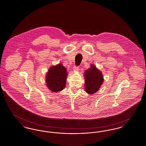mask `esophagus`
<instances>
[{
  "label": "esophagus",
  "instance_id": "obj_1",
  "mask_svg": "<svg viewBox=\"0 0 146 146\" xmlns=\"http://www.w3.org/2000/svg\"><path fill=\"white\" fill-rule=\"evenodd\" d=\"M79 70V67H77V66H74L73 67V70L74 72H77Z\"/></svg>",
  "mask_w": 146,
  "mask_h": 146
}]
</instances>
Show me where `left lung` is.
Masks as SVG:
<instances>
[{"instance_id":"left-lung-1","label":"left lung","mask_w":146,"mask_h":146,"mask_svg":"<svg viewBox=\"0 0 146 146\" xmlns=\"http://www.w3.org/2000/svg\"><path fill=\"white\" fill-rule=\"evenodd\" d=\"M85 90L90 94L97 92L104 82L102 72L99 70L96 65L91 64L90 67L85 70Z\"/></svg>"}]
</instances>
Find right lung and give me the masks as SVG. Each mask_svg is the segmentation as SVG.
Masks as SVG:
<instances>
[{
    "label": "right lung",
    "instance_id": "add662e5",
    "mask_svg": "<svg viewBox=\"0 0 146 146\" xmlns=\"http://www.w3.org/2000/svg\"><path fill=\"white\" fill-rule=\"evenodd\" d=\"M67 76V69L62 64L51 66L46 76L47 88L52 92H58L62 91L66 86Z\"/></svg>",
    "mask_w": 146,
    "mask_h": 146
}]
</instances>
